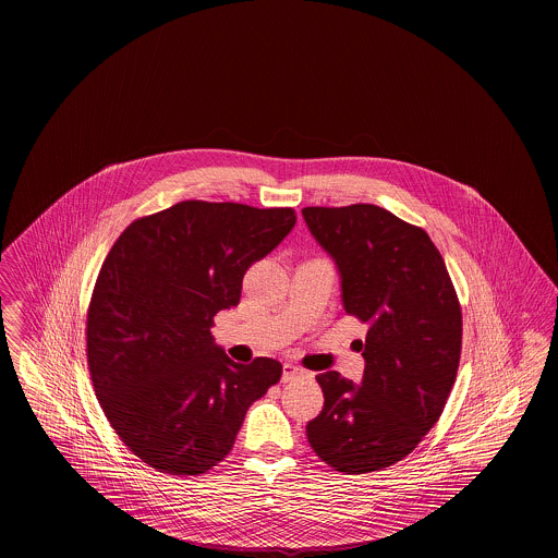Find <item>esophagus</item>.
<instances>
[{
  "mask_svg": "<svg viewBox=\"0 0 558 558\" xmlns=\"http://www.w3.org/2000/svg\"><path fill=\"white\" fill-rule=\"evenodd\" d=\"M304 372L300 369V367H295L293 363H286L283 365V376H281V380L283 381H292L293 378H298V376H302Z\"/></svg>",
  "mask_w": 558,
  "mask_h": 558,
  "instance_id": "esophagus-1",
  "label": "esophagus"
}]
</instances>
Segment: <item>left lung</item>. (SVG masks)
<instances>
[{
    "instance_id": "8db88e82",
    "label": "left lung",
    "mask_w": 558,
    "mask_h": 558,
    "mask_svg": "<svg viewBox=\"0 0 558 558\" xmlns=\"http://www.w3.org/2000/svg\"><path fill=\"white\" fill-rule=\"evenodd\" d=\"M302 216L338 266L344 311L367 325L361 386L319 374L325 403L306 437L338 472L388 469L437 424L456 381L458 293L426 231L384 207H304Z\"/></svg>"
}]
</instances>
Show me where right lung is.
<instances>
[{
  "label": "right lung",
  "instance_id": "obj_1",
  "mask_svg": "<svg viewBox=\"0 0 558 558\" xmlns=\"http://www.w3.org/2000/svg\"><path fill=\"white\" fill-rule=\"evenodd\" d=\"M293 225L292 207L180 202L113 243L89 300V378L119 439L150 469L193 476L222 462L250 405L281 378L275 359L231 361L209 329Z\"/></svg>",
  "mask_w": 558,
  "mask_h": 558
}]
</instances>
